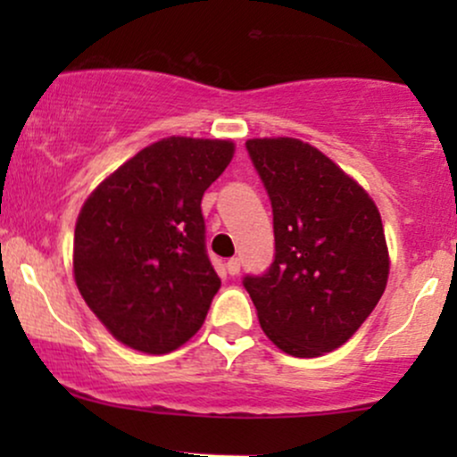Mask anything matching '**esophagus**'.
I'll return each mask as SVG.
<instances>
[{"label":"esophagus","mask_w":457,"mask_h":457,"mask_svg":"<svg viewBox=\"0 0 457 457\" xmlns=\"http://www.w3.org/2000/svg\"><path fill=\"white\" fill-rule=\"evenodd\" d=\"M225 269H228V272L229 275H238L240 272V260L238 258H232V260H228V264H225Z\"/></svg>","instance_id":"1"}]
</instances>
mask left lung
I'll use <instances>...</instances> for the list:
<instances>
[{
    "label": "left lung",
    "mask_w": 457,
    "mask_h": 457,
    "mask_svg": "<svg viewBox=\"0 0 457 457\" xmlns=\"http://www.w3.org/2000/svg\"><path fill=\"white\" fill-rule=\"evenodd\" d=\"M245 145L270 197L275 260L243 286L270 342L313 359L348 342L385 292L380 212L359 182L305 141Z\"/></svg>",
    "instance_id": "obj_1"
}]
</instances>
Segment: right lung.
Masks as SVG:
<instances>
[{
	"label": "right lung",
	"instance_id": "right-lung-1",
	"mask_svg": "<svg viewBox=\"0 0 457 457\" xmlns=\"http://www.w3.org/2000/svg\"><path fill=\"white\" fill-rule=\"evenodd\" d=\"M232 156L225 139H161L83 204L72 253L77 287L129 348L171 353L206 320L221 279L206 251L202 197Z\"/></svg>",
	"mask_w": 457,
	"mask_h": 457
}]
</instances>
